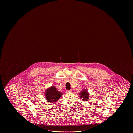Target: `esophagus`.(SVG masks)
Segmentation results:
<instances>
[{
  "mask_svg": "<svg viewBox=\"0 0 133 133\" xmlns=\"http://www.w3.org/2000/svg\"><path fill=\"white\" fill-rule=\"evenodd\" d=\"M67 93H70V92H72V90H68L66 91Z\"/></svg>",
  "mask_w": 133,
  "mask_h": 133,
  "instance_id": "1",
  "label": "esophagus"
}]
</instances>
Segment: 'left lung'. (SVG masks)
Here are the masks:
<instances>
[{
  "label": "left lung",
  "mask_w": 133,
  "mask_h": 133,
  "mask_svg": "<svg viewBox=\"0 0 133 133\" xmlns=\"http://www.w3.org/2000/svg\"><path fill=\"white\" fill-rule=\"evenodd\" d=\"M80 97L81 98H83V101H87V99L89 97V95L88 92L86 91L85 90H83L82 92L79 94Z\"/></svg>",
  "instance_id": "obj_1"
}]
</instances>
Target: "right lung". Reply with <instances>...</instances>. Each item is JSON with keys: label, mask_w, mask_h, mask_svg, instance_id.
I'll return each instance as SVG.
<instances>
[{"label": "right lung", "mask_w": 133, "mask_h": 133, "mask_svg": "<svg viewBox=\"0 0 133 133\" xmlns=\"http://www.w3.org/2000/svg\"><path fill=\"white\" fill-rule=\"evenodd\" d=\"M62 95L61 92L58 91L55 86H52L47 89L45 95L48 102L54 103L58 101Z\"/></svg>", "instance_id": "1"}]
</instances>
